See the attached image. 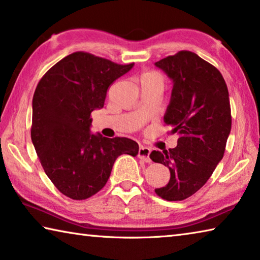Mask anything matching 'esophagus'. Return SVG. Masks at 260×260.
<instances>
[{"label": "esophagus", "mask_w": 260, "mask_h": 260, "mask_svg": "<svg viewBox=\"0 0 260 260\" xmlns=\"http://www.w3.org/2000/svg\"><path fill=\"white\" fill-rule=\"evenodd\" d=\"M150 152L151 150L147 147H143L141 146L139 148V152H138V156L140 159L144 160L146 162H151V159H150Z\"/></svg>", "instance_id": "obj_1"}]
</instances>
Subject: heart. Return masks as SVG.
I'll use <instances>...</instances> for the list:
<instances>
[{
  "instance_id": "1",
  "label": "heart",
  "mask_w": 260,
  "mask_h": 260,
  "mask_svg": "<svg viewBox=\"0 0 260 260\" xmlns=\"http://www.w3.org/2000/svg\"><path fill=\"white\" fill-rule=\"evenodd\" d=\"M149 74H150V73H149Z\"/></svg>"
}]
</instances>
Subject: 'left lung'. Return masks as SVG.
<instances>
[{
    "instance_id": "8db88e82",
    "label": "left lung",
    "mask_w": 260,
    "mask_h": 260,
    "mask_svg": "<svg viewBox=\"0 0 260 260\" xmlns=\"http://www.w3.org/2000/svg\"><path fill=\"white\" fill-rule=\"evenodd\" d=\"M155 67L173 83L164 122L179 136L175 148L150 153L171 173L169 183L155 191L166 201H182L204 186L222 159L232 128L230 95L221 73L191 51Z\"/></svg>"
}]
</instances>
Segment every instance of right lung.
<instances>
[{"instance_id":"obj_1","label":"right lung","mask_w":260,"mask_h":260,"mask_svg":"<svg viewBox=\"0 0 260 260\" xmlns=\"http://www.w3.org/2000/svg\"><path fill=\"white\" fill-rule=\"evenodd\" d=\"M133 67L79 51L64 57L38 83L30 138L48 178L70 199L95 195L118 157L138 155L135 141L90 131V113L103 108L109 86Z\"/></svg>"}]
</instances>
